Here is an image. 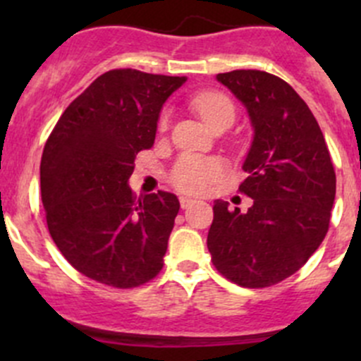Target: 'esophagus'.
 Listing matches in <instances>:
<instances>
[{"label":"esophagus","instance_id":"esophagus-1","mask_svg":"<svg viewBox=\"0 0 361 361\" xmlns=\"http://www.w3.org/2000/svg\"><path fill=\"white\" fill-rule=\"evenodd\" d=\"M194 202H195V199L188 197V195H181V197H180V204H181V207H183V209L190 207Z\"/></svg>","mask_w":361,"mask_h":361}]
</instances>
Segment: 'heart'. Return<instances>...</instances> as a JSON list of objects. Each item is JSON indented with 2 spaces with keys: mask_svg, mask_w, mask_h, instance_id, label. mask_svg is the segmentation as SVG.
<instances>
[{
  "mask_svg": "<svg viewBox=\"0 0 361 361\" xmlns=\"http://www.w3.org/2000/svg\"><path fill=\"white\" fill-rule=\"evenodd\" d=\"M192 108L201 115V118L211 129L224 122H234V104L221 92H213V90L199 92L197 96L192 97ZM166 126L167 115H162L160 127ZM221 171H224V167L218 160L197 157V155H185L173 166L169 180L178 190L199 194L220 178Z\"/></svg>",
  "mask_w": 361,
  "mask_h": 361,
  "instance_id": "obj_1",
  "label": "heart"
}]
</instances>
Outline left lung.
<instances>
[{
	"instance_id": "8db88e82",
	"label": "left lung",
	"mask_w": 361,
	"mask_h": 361,
	"mask_svg": "<svg viewBox=\"0 0 361 361\" xmlns=\"http://www.w3.org/2000/svg\"><path fill=\"white\" fill-rule=\"evenodd\" d=\"M248 111L253 141L239 190L253 199L246 213L214 201L207 250L221 276L245 288H265L295 274L329 232L336 171L325 137L300 96L258 69L220 73Z\"/></svg>"
}]
</instances>
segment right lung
<instances>
[{
    "instance_id": "right-lung-1",
    "label": "right lung",
    "mask_w": 361,
    "mask_h": 361,
    "mask_svg": "<svg viewBox=\"0 0 361 361\" xmlns=\"http://www.w3.org/2000/svg\"><path fill=\"white\" fill-rule=\"evenodd\" d=\"M185 76L111 69L64 110L39 164L47 225L87 278L134 288L159 274L180 211L171 192L134 197L137 152L152 148L162 104Z\"/></svg>"
}]
</instances>
